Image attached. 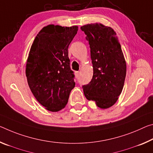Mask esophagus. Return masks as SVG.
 I'll return each instance as SVG.
<instances>
[{"label": "esophagus", "mask_w": 153, "mask_h": 153, "mask_svg": "<svg viewBox=\"0 0 153 153\" xmlns=\"http://www.w3.org/2000/svg\"><path fill=\"white\" fill-rule=\"evenodd\" d=\"M75 74H76V77H78L79 75V71H76V73H75Z\"/></svg>", "instance_id": "34e87169"}]
</instances>
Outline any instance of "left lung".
<instances>
[{
  "instance_id": "obj_1",
  "label": "left lung",
  "mask_w": 153,
  "mask_h": 153,
  "mask_svg": "<svg viewBox=\"0 0 153 153\" xmlns=\"http://www.w3.org/2000/svg\"><path fill=\"white\" fill-rule=\"evenodd\" d=\"M91 48L93 76L82 86L84 95L101 109L114 105L122 93L127 72L126 61L116 33L100 23L81 26Z\"/></svg>"
}]
</instances>
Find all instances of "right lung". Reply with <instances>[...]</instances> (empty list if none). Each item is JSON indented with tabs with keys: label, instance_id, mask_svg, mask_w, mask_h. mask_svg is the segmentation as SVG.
<instances>
[{
	"label": "right lung",
	"instance_id": "right-lung-1",
	"mask_svg": "<svg viewBox=\"0 0 153 153\" xmlns=\"http://www.w3.org/2000/svg\"><path fill=\"white\" fill-rule=\"evenodd\" d=\"M78 26L49 25L39 31L31 45L26 65V76L38 102L51 111L66 106L74 88L68 48Z\"/></svg>",
	"mask_w": 153,
	"mask_h": 153
}]
</instances>
